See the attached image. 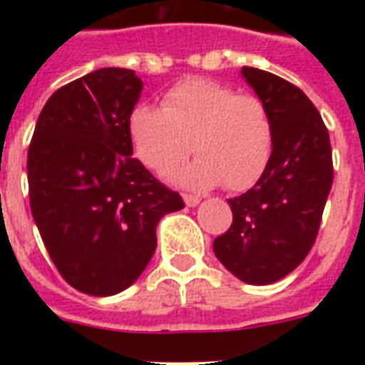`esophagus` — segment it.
<instances>
[{
    "label": "esophagus",
    "mask_w": 365,
    "mask_h": 365,
    "mask_svg": "<svg viewBox=\"0 0 365 365\" xmlns=\"http://www.w3.org/2000/svg\"><path fill=\"white\" fill-rule=\"evenodd\" d=\"M199 201H201V199H199L197 195H185L186 206H197Z\"/></svg>",
    "instance_id": "esophagus-1"
}]
</instances>
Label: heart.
<instances>
[{"instance_id":"obj_1","label":"heart","mask_w":365,"mask_h":365,"mask_svg":"<svg viewBox=\"0 0 365 365\" xmlns=\"http://www.w3.org/2000/svg\"><path fill=\"white\" fill-rule=\"evenodd\" d=\"M130 133L137 159L157 175L173 172L195 151L199 159L173 175L195 190L221 182L234 192L247 190L265 172L274 150L265 102L202 78L177 83L164 96L163 109H135Z\"/></svg>"}]
</instances>
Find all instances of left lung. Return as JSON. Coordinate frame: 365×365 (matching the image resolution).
I'll list each match as a JSON object with an SVG mask.
<instances>
[{
    "label": "left lung",
    "instance_id": "left-lung-1",
    "mask_svg": "<svg viewBox=\"0 0 365 365\" xmlns=\"http://www.w3.org/2000/svg\"><path fill=\"white\" fill-rule=\"evenodd\" d=\"M241 74L269 108L274 150L256 185L228 199L234 221L215 237L214 252L241 282L269 285L314 245L333 186V153L320 113L299 87L256 67Z\"/></svg>",
    "mask_w": 365,
    "mask_h": 365
}]
</instances>
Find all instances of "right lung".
Segmentation results:
<instances>
[{
  "mask_svg": "<svg viewBox=\"0 0 365 365\" xmlns=\"http://www.w3.org/2000/svg\"><path fill=\"white\" fill-rule=\"evenodd\" d=\"M143 86L135 71L106 67L60 87L29 146L32 217L58 272L86 294L133 285L157 248L159 221L185 208L131 157Z\"/></svg>",
  "mask_w": 365,
  "mask_h": 365,
  "instance_id": "obj_1",
  "label": "right lung"
}]
</instances>
